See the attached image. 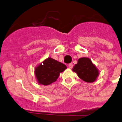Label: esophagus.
Returning <instances> with one entry per match:
<instances>
[{
  "label": "esophagus",
  "mask_w": 122,
  "mask_h": 122,
  "mask_svg": "<svg viewBox=\"0 0 122 122\" xmlns=\"http://www.w3.org/2000/svg\"><path fill=\"white\" fill-rule=\"evenodd\" d=\"M68 67H69V68H70V69H72V68L73 67V64H72V63H71V64H69L68 65Z\"/></svg>",
  "instance_id": "obj_1"
}]
</instances>
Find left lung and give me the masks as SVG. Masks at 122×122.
I'll use <instances>...</instances> for the list:
<instances>
[{
  "instance_id": "obj_1",
  "label": "left lung",
  "mask_w": 122,
  "mask_h": 122,
  "mask_svg": "<svg viewBox=\"0 0 122 122\" xmlns=\"http://www.w3.org/2000/svg\"><path fill=\"white\" fill-rule=\"evenodd\" d=\"M72 71L77 73L78 77L88 83L94 82L99 76L97 69L91 60L86 57L78 59V63L74 66Z\"/></svg>"
}]
</instances>
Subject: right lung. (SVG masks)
<instances>
[{
  "label": "right lung",
  "instance_id": "obj_1",
  "mask_svg": "<svg viewBox=\"0 0 122 122\" xmlns=\"http://www.w3.org/2000/svg\"><path fill=\"white\" fill-rule=\"evenodd\" d=\"M66 69L65 64L49 57L36 68L35 75L39 83L49 85L56 81L60 72Z\"/></svg>",
  "mask_w": 122,
  "mask_h": 122
}]
</instances>
